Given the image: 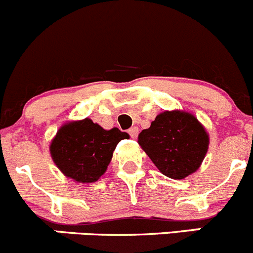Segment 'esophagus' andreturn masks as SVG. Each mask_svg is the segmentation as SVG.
I'll use <instances>...</instances> for the list:
<instances>
[{"instance_id":"obj_1","label":"esophagus","mask_w":253,"mask_h":253,"mask_svg":"<svg viewBox=\"0 0 253 253\" xmlns=\"http://www.w3.org/2000/svg\"><path fill=\"white\" fill-rule=\"evenodd\" d=\"M128 134L131 136V138H136V137L138 136V128H137V127H131V128L128 129Z\"/></svg>"}]
</instances>
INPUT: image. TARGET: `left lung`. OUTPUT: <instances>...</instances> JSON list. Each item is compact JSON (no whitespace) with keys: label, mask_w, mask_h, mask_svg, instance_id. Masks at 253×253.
<instances>
[{"label":"left lung","mask_w":253,"mask_h":253,"mask_svg":"<svg viewBox=\"0 0 253 253\" xmlns=\"http://www.w3.org/2000/svg\"><path fill=\"white\" fill-rule=\"evenodd\" d=\"M138 143L162 174L184 179L202 164L209 136L193 115L166 111L139 133Z\"/></svg>","instance_id":"1"}]
</instances>
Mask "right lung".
I'll return each instance as SVG.
<instances>
[{
	"mask_svg": "<svg viewBox=\"0 0 253 253\" xmlns=\"http://www.w3.org/2000/svg\"><path fill=\"white\" fill-rule=\"evenodd\" d=\"M126 138V132L119 128L106 131L85 119L59 129L51 141L50 154L65 175L79 183H92L106 171L117 143Z\"/></svg>",
	"mask_w": 253,
	"mask_h": 253,
	"instance_id": "right-lung-1",
	"label": "right lung"
}]
</instances>
